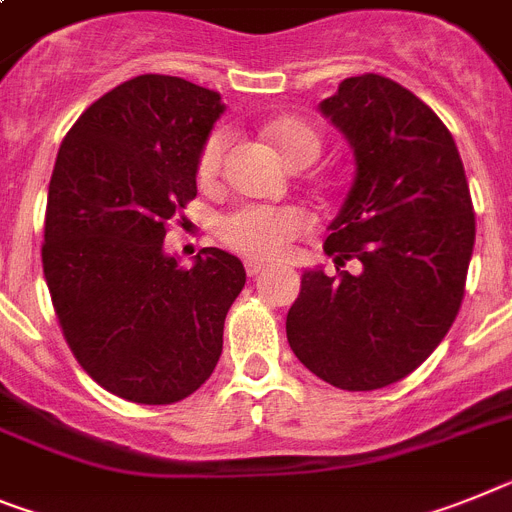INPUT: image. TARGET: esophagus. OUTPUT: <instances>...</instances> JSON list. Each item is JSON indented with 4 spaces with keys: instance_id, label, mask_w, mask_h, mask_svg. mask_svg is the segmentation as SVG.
<instances>
[{
    "instance_id": "obj_1",
    "label": "esophagus",
    "mask_w": 512,
    "mask_h": 512,
    "mask_svg": "<svg viewBox=\"0 0 512 512\" xmlns=\"http://www.w3.org/2000/svg\"><path fill=\"white\" fill-rule=\"evenodd\" d=\"M264 269H266V264H261V261L246 259V274H248V277H259Z\"/></svg>"
}]
</instances>
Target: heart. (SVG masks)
<instances>
[{
	"mask_svg": "<svg viewBox=\"0 0 512 512\" xmlns=\"http://www.w3.org/2000/svg\"><path fill=\"white\" fill-rule=\"evenodd\" d=\"M266 137L277 144V150L290 165L313 163L321 152V137L300 119L272 121L266 126ZM225 144L227 134L222 129H214L204 139L196 157V181L202 186H212L220 176ZM308 230L310 214L295 204H246L217 222V235L230 251L261 261L282 256L292 240Z\"/></svg>",
	"mask_w": 512,
	"mask_h": 512,
	"instance_id": "obj_1",
	"label": "heart"
}]
</instances>
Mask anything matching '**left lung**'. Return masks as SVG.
Here are the masks:
<instances>
[{"label": "left lung", "mask_w": 512, "mask_h": 512, "mask_svg": "<svg viewBox=\"0 0 512 512\" xmlns=\"http://www.w3.org/2000/svg\"><path fill=\"white\" fill-rule=\"evenodd\" d=\"M321 111L357 163L323 251L336 266L360 261V274L305 272L287 342L321 381L375 391L414 373L456 321L474 204L451 131L399 82L347 77Z\"/></svg>", "instance_id": "1"}]
</instances>
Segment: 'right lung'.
Instances as JSON below:
<instances>
[{"instance_id": "add662e5", "label": "right lung", "mask_w": 512, "mask_h": 512, "mask_svg": "<svg viewBox=\"0 0 512 512\" xmlns=\"http://www.w3.org/2000/svg\"><path fill=\"white\" fill-rule=\"evenodd\" d=\"M222 108L207 87L139 74L95 100L56 155L41 246L51 303L82 370L134 404H176L207 381L246 285L220 248L191 269L163 251Z\"/></svg>"}]
</instances>
